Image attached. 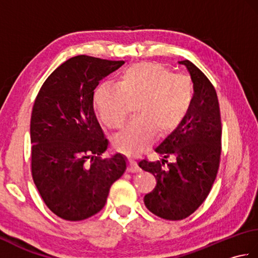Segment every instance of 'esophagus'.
Returning a JSON list of instances; mask_svg holds the SVG:
<instances>
[{
	"instance_id": "obj_1",
	"label": "esophagus",
	"mask_w": 258,
	"mask_h": 258,
	"mask_svg": "<svg viewBox=\"0 0 258 258\" xmlns=\"http://www.w3.org/2000/svg\"><path fill=\"white\" fill-rule=\"evenodd\" d=\"M127 171L130 173H139L141 172V168L138 165V163L135 162V160L133 157L128 156V166H127Z\"/></svg>"
}]
</instances>
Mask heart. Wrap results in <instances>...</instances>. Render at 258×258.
Returning a JSON list of instances; mask_svg holds the SVG:
<instances>
[{"instance_id": "1", "label": "heart", "mask_w": 258, "mask_h": 258, "mask_svg": "<svg viewBox=\"0 0 258 258\" xmlns=\"http://www.w3.org/2000/svg\"><path fill=\"white\" fill-rule=\"evenodd\" d=\"M194 89L188 78L172 74L162 64L140 62L118 76L117 84L102 83L93 96L95 109L108 127L122 124L130 101L138 98L139 115L125 123L113 136V144L124 152H138L152 141L154 132L165 134L187 115Z\"/></svg>"}]
</instances>
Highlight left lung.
<instances>
[{
    "label": "left lung",
    "mask_w": 258,
    "mask_h": 258,
    "mask_svg": "<svg viewBox=\"0 0 258 258\" xmlns=\"http://www.w3.org/2000/svg\"><path fill=\"white\" fill-rule=\"evenodd\" d=\"M178 63L185 65L193 82L189 111L155 146L161 161L139 162V166L156 179L154 189L144 196L145 206L168 221L183 220L202 205L216 178L221 156L222 123L216 91L188 59Z\"/></svg>",
    "instance_id": "left-lung-1"
}]
</instances>
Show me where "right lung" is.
<instances>
[{
    "label": "right lung",
    "instance_id": "add662e5",
    "mask_svg": "<svg viewBox=\"0 0 258 258\" xmlns=\"http://www.w3.org/2000/svg\"><path fill=\"white\" fill-rule=\"evenodd\" d=\"M123 64L71 57L48 76L35 98L32 176L46 206L65 221H83L100 212L112 184L127 167L120 153L101 158L108 141L93 108L100 81Z\"/></svg>",
    "mask_w": 258,
    "mask_h": 258
}]
</instances>
